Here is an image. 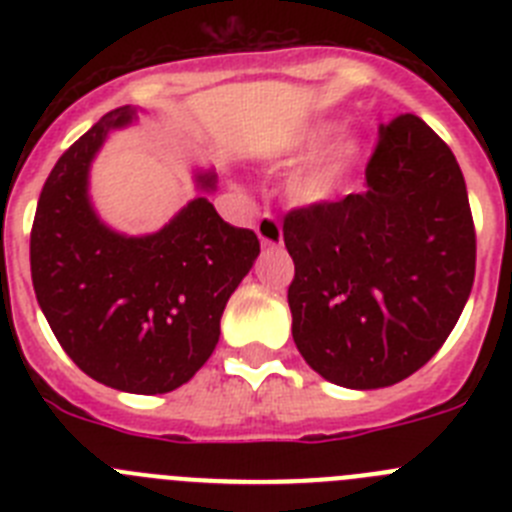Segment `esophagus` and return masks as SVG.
Wrapping results in <instances>:
<instances>
[{
    "label": "esophagus",
    "mask_w": 512,
    "mask_h": 512,
    "mask_svg": "<svg viewBox=\"0 0 512 512\" xmlns=\"http://www.w3.org/2000/svg\"><path fill=\"white\" fill-rule=\"evenodd\" d=\"M256 235H259L261 246H282V225L274 215H261L256 223Z\"/></svg>",
    "instance_id": "1"
}]
</instances>
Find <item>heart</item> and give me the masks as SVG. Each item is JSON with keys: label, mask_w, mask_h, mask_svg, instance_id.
Instances as JSON below:
<instances>
[{"label": "heart", "mask_w": 512, "mask_h": 512, "mask_svg": "<svg viewBox=\"0 0 512 512\" xmlns=\"http://www.w3.org/2000/svg\"><path fill=\"white\" fill-rule=\"evenodd\" d=\"M361 151H364V146L354 135H343V138L333 140L302 171V176L297 179V189L305 197H312V200L325 197V194L333 192L346 179L348 171L354 169L356 161L361 158Z\"/></svg>", "instance_id": "heart-1"}]
</instances>
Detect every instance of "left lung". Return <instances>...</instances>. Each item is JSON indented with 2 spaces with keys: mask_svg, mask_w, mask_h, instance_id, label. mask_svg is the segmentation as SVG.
Segmentation results:
<instances>
[{
  "mask_svg": "<svg viewBox=\"0 0 512 512\" xmlns=\"http://www.w3.org/2000/svg\"><path fill=\"white\" fill-rule=\"evenodd\" d=\"M284 246L302 359L348 390L408 379L472 292L477 241L454 153L415 115L379 125L364 192L289 212Z\"/></svg>",
  "mask_w": 512,
  "mask_h": 512,
  "instance_id": "1",
  "label": "left lung"
}]
</instances>
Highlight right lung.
Segmentation results:
<instances>
[{
	"mask_svg": "<svg viewBox=\"0 0 512 512\" xmlns=\"http://www.w3.org/2000/svg\"><path fill=\"white\" fill-rule=\"evenodd\" d=\"M135 115L130 104L107 112L58 158L35 210L30 271L45 320L81 372L112 390L164 395L212 356L225 305L261 248L207 197L148 235L102 223L89 197L92 161ZM194 184L215 192V171L197 169Z\"/></svg>",
	"mask_w": 512,
	"mask_h": 512,
	"instance_id": "add662e5",
	"label": "right lung"
}]
</instances>
